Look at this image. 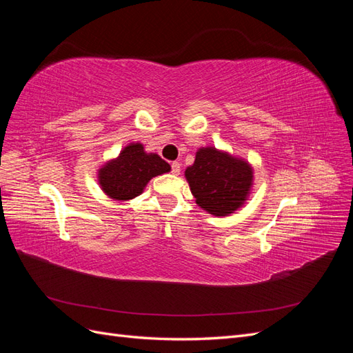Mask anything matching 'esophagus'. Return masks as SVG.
Here are the masks:
<instances>
[{
  "label": "esophagus",
  "instance_id": "obj_1",
  "mask_svg": "<svg viewBox=\"0 0 353 353\" xmlns=\"http://www.w3.org/2000/svg\"><path fill=\"white\" fill-rule=\"evenodd\" d=\"M170 166H172V174L174 175H179V172H181V163L179 162H174Z\"/></svg>",
  "mask_w": 353,
  "mask_h": 353
}]
</instances>
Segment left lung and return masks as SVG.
Returning <instances> with one entry per match:
<instances>
[{
  "label": "left lung",
  "mask_w": 353,
  "mask_h": 353,
  "mask_svg": "<svg viewBox=\"0 0 353 353\" xmlns=\"http://www.w3.org/2000/svg\"><path fill=\"white\" fill-rule=\"evenodd\" d=\"M185 179L196 203L210 215L228 216L239 210L253 187V168L241 157L216 147H200Z\"/></svg>",
  "instance_id": "obj_1"
}]
</instances>
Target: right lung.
Returning a JSON list of instances; mask_svg holds the SVG:
<instances>
[{
	"label": "right lung",
	"instance_id": "obj_1",
	"mask_svg": "<svg viewBox=\"0 0 353 353\" xmlns=\"http://www.w3.org/2000/svg\"><path fill=\"white\" fill-rule=\"evenodd\" d=\"M166 172L170 165L162 157L147 153L141 143H131L97 170V178L105 196L126 201L140 196L152 178Z\"/></svg>",
	"mask_w": 353,
	"mask_h": 353
}]
</instances>
